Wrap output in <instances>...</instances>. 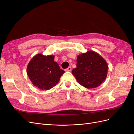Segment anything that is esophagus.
I'll use <instances>...</instances> for the list:
<instances>
[{
	"label": "esophagus",
	"mask_w": 134,
	"mask_h": 134,
	"mask_svg": "<svg viewBox=\"0 0 134 134\" xmlns=\"http://www.w3.org/2000/svg\"><path fill=\"white\" fill-rule=\"evenodd\" d=\"M71 70V66L68 67L67 69H65L66 71H70Z\"/></svg>",
	"instance_id": "obj_1"
}]
</instances>
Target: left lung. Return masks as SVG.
<instances>
[{"label":"left lung","mask_w":134,"mask_h":134,"mask_svg":"<svg viewBox=\"0 0 134 134\" xmlns=\"http://www.w3.org/2000/svg\"><path fill=\"white\" fill-rule=\"evenodd\" d=\"M76 68L71 72L79 84L86 88H95L106 79L108 66L102 56L88 51L76 58Z\"/></svg>","instance_id":"8db88e82"}]
</instances>
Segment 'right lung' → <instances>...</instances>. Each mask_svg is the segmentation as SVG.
Instances as JSON below:
<instances>
[{
	"label": "right lung",
	"instance_id": "1",
	"mask_svg": "<svg viewBox=\"0 0 134 134\" xmlns=\"http://www.w3.org/2000/svg\"><path fill=\"white\" fill-rule=\"evenodd\" d=\"M54 55L38 54L28 63L27 74L34 86L41 90H49L59 82L65 71L54 62Z\"/></svg>",
	"mask_w": 134,
	"mask_h": 134
}]
</instances>
